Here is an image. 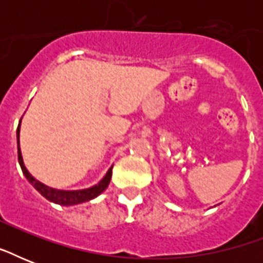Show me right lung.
<instances>
[{"label":"right lung","mask_w":263,"mask_h":263,"mask_svg":"<svg viewBox=\"0 0 263 263\" xmlns=\"http://www.w3.org/2000/svg\"><path fill=\"white\" fill-rule=\"evenodd\" d=\"M22 121V120H20ZM17 157H18V164L22 166L23 175L26 176V179L30 181L36 191L41 194L42 196H45L47 200L50 202H54L57 204H63V206H72V204H79L83 203V202H88V200L94 199L98 195H101L105 190L107 188L109 183H110L111 179V166L109 171L106 172V175L103 176V179L99 181L98 184H95L92 187L86 188V190H76V191H64V190H55V188L47 187L46 184L41 183L38 180L32 177L28 171H27L26 165L23 162V157H22V150H20V142H18V136H20V124L17 127Z\"/></svg>","instance_id":"right-lung-1"}]
</instances>
